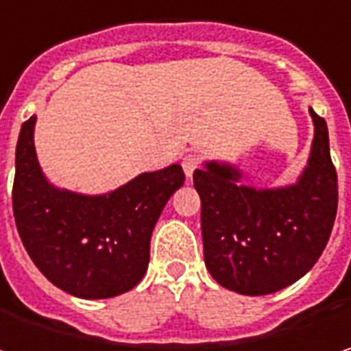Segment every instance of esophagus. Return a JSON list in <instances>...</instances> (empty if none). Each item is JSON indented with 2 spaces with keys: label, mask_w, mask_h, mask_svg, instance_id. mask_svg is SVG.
Here are the masks:
<instances>
[{
  "label": "esophagus",
  "mask_w": 351,
  "mask_h": 351,
  "mask_svg": "<svg viewBox=\"0 0 351 351\" xmlns=\"http://www.w3.org/2000/svg\"><path fill=\"white\" fill-rule=\"evenodd\" d=\"M200 167V157L198 155H184L182 157V169H184V175L192 176V173Z\"/></svg>",
  "instance_id": "esophagus-1"
}]
</instances>
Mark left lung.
<instances>
[{"label":"left lung","mask_w":351,"mask_h":351,"mask_svg":"<svg viewBox=\"0 0 351 351\" xmlns=\"http://www.w3.org/2000/svg\"><path fill=\"white\" fill-rule=\"evenodd\" d=\"M308 167L297 184L277 191L239 186V173L208 162L194 171L200 194L204 263L221 287L250 297L277 293L306 275L326 247L338 175L324 117L314 114Z\"/></svg>","instance_id":"1"}]
</instances>
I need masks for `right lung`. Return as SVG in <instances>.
Listing matches in <instances>:
<instances>
[{
    "mask_svg": "<svg viewBox=\"0 0 351 351\" xmlns=\"http://www.w3.org/2000/svg\"><path fill=\"white\" fill-rule=\"evenodd\" d=\"M33 130L35 115L21 125L11 192L29 257L49 281L74 297L128 293L145 275L153 228L173 192L184 184L182 167L143 173L104 196L58 191L40 173Z\"/></svg>",
    "mask_w": 351,
    "mask_h": 351,
    "instance_id": "1",
    "label": "right lung"
}]
</instances>
